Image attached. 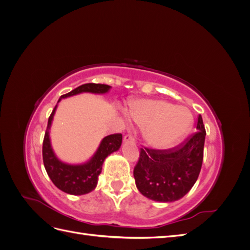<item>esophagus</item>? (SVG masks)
<instances>
[{"mask_svg":"<svg viewBox=\"0 0 250 250\" xmlns=\"http://www.w3.org/2000/svg\"><path fill=\"white\" fill-rule=\"evenodd\" d=\"M124 142L127 143V142H130V143H135V139L132 134H126L124 137Z\"/></svg>","mask_w":250,"mask_h":250,"instance_id":"1","label":"esophagus"}]
</instances>
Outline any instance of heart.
<instances>
[{"label":"heart","mask_w":250,"mask_h":250,"mask_svg":"<svg viewBox=\"0 0 250 250\" xmlns=\"http://www.w3.org/2000/svg\"><path fill=\"white\" fill-rule=\"evenodd\" d=\"M129 117L149 145L165 148L179 141L190 130L193 118L188 109L161 99H143L131 104Z\"/></svg>","instance_id":"b5f03b06"}]
</instances>
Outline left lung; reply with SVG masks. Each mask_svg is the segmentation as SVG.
Masks as SVG:
<instances>
[{"mask_svg":"<svg viewBox=\"0 0 250 250\" xmlns=\"http://www.w3.org/2000/svg\"><path fill=\"white\" fill-rule=\"evenodd\" d=\"M197 131L169 149L141 148L133 170L135 185L147 198L161 202L180 199L197 180L203 161L206 128L201 115Z\"/></svg>","mask_w":250,"mask_h":250,"instance_id":"1","label":"left lung"}]
</instances>
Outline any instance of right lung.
<instances>
[{
    "mask_svg": "<svg viewBox=\"0 0 250 250\" xmlns=\"http://www.w3.org/2000/svg\"><path fill=\"white\" fill-rule=\"evenodd\" d=\"M110 86L107 84H99V83H85L72 92L62 95L59 98L58 102L70 96L77 95L80 93H94L104 94L107 93ZM57 105L53 109L48 120V126L42 143V161L49 177L59 190H62L71 195H83L92 192L97 186L98 176L102 171V165L104 160L110 153L117 151L122 144V134L113 133L105 137L95 155L90 161L83 165H67L60 162L54 154L51 147L49 130L54 116Z\"/></svg>",
    "mask_w": 250,
    "mask_h": 250,
    "instance_id": "obj_1",
    "label": "right lung"
}]
</instances>
